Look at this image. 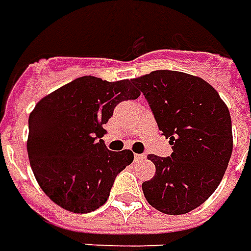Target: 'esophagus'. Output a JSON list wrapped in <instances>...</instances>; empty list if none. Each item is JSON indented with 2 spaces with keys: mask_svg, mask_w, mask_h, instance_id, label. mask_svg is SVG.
Wrapping results in <instances>:
<instances>
[{
  "mask_svg": "<svg viewBox=\"0 0 251 251\" xmlns=\"http://www.w3.org/2000/svg\"><path fill=\"white\" fill-rule=\"evenodd\" d=\"M145 157H146V154H144V153H137V154H135V160L137 161L144 160Z\"/></svg>",
  "mask_w": 251,
  "mask_h": 251,
  "instance_id": "34e87169",
  "label": "esophagus"
}]
</instances>
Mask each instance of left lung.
Returning <instances> with one entry per match:
<instances>
[{"mask_svg": "<svg viewBox=\"0 0 251 251\" xmlns=\"http://www.w3.org/2000/svg\"><path fill=\"white\" fill-rule=\"evenodd\" d=\"M152 109L169 157L149 154L156 174L142 184L148 203L164 214L192 211L213 195L232 154V123L226 105L207 81L195 75L156 70L132 78Z\"/></svg>", "mask_w": 251, "mask_h": 251, "instance_id": "obj_1", "label": "left lung"}]
</instances>
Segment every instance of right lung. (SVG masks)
Returning <instances> with one entry per match:
<instances>
[{
	"mask_svg": "<svg viewBox=\"0 0 251 251\" xmlns=\"http://www.w3.org/2000/svg\"><path fill=\"white\" fill-rule=\"evenodd\" d=\"M141 92L129 80L84 75L43 98L28 117L27 153L45 195L65 210L84 214L103 206L117 174L134 153L109 151L103 124L123 100Z\"/></svg>",
	"mask_w": 251,
	"mask_h": 251,
	"instance_id": "1",
	"label": "right lung"
}]
</instances>
